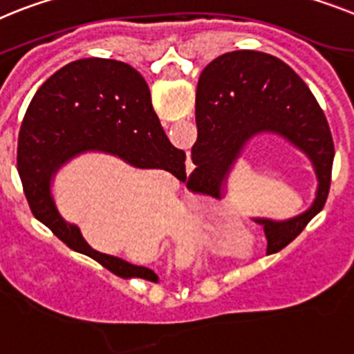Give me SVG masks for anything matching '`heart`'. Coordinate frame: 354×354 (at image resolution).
I'll use <instances>...</instances> for the list:
<instances>
[{
  "label": "heart",
  "instance_id": "1",
  "mask_svg": "<svg viewBox=\"0 0 354 354\" xmlns=\"http://www.w3.org/2000/svg\"><path fill=\"white\" fill-rule=\"evenodd\" d=\"M204 216L207 222V231L213 240L220 238V234L225 232H238L241 231L240 214L236 213L234 207H231L225 202H211L204 207Z\"/></svg>",
  "mask_w": 354,
  "mask_h": 354
}]
</instances>
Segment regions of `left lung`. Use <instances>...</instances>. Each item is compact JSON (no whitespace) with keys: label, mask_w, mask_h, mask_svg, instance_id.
Wrapping results in <instances>:
<instances>
[{"label":"left lung","mask_w":354,"mask_h":354,"mask_svg":"<svg viewBox=\"0 0 354 354\" xmlns=\"http://www.w3.org/2000/svg\"><path fill=\"white\" fill-rule=\"evenodd\" d=\"M195 118L198 138L192 148V180L201 193H222L243 148L259 134L279 136L312 161L319 183L312 206L279 222L254 218L263 225L267 252L288 245L324 207L331 184L333 138L312 91L277 57L229 51L201 73Z\"/></svg>","instance_id":"obj_1"}]
</instances>
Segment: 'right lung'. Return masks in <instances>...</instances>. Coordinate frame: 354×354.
<instances>
[{"label": "right lung", "mask_w": 354, "mask_h": 354, "mask_svg": "<svg viewBox=\"0 0 354 354\" xmlns=\"http://www.w3.org/2000/svg\"><path fill=\"white\" fill-rule=\"evenodd\" d=\"M87 150L186 179V153L166 138L145 78L125 62L91 57L51 75L33 95L21 123L17 170L33 216L69 249L96 259L123 279L157 283L159 277L150 268L93 249L80 229L60 216L51 179L64 162Z\"/></svg>", "instance_id": "right-lung-1"}]
</instances>
